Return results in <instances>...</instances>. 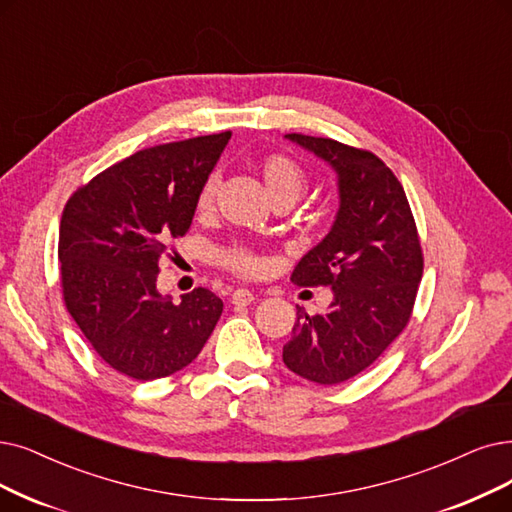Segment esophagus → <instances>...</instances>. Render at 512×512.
Wrapping results in <instances>:
<instances>
[{
  "label": "esophagus",
  "instance_id": "34e87169",
  "mask_svg": "<svg viewBox=\"0 0 512 512\" xmlns=\"http://www.w3.org/2000/svg\"><path fill=\"white\" fill-rule=\"evenodd\" d=\"M231 302H233L235 306H248V304L254 302V294H252L250 290L239 288V290H235V292L231 294Z\"/></svg>",
  "mask_w": 512,
  "mask_h": 512
}]
</instances>
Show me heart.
Listing matches in <instances>:
<instances>
[{
  "label": "heart",
  "mask_w": 512,
  "mask_h": 512,
  "mask_svg": "<svg viewBox=\"0 0 512 512\" xmlns=\"http://www.w3.org/2000/svg\"><path fill=\"white\" fill-rule=\"evenodd\" d=\"M260 178L271 201H296L306 187V174L302 166L285 155H271L264 159L260 163ZM212 197L214 180H208L197 197V210L208 212L212 206ZM218 260L222 267L239 275H256L262 269V260L252 250L241 248V245L220 250Z\"/></svg>",
  "instance_id": "obj_1"
}]
</instances>
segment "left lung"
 I'll use <instances>...</instances> for the list:
<instances>
[{"instance_id":"left-lung-1","label":"left lung","mask_w":512,"mask_h":512,"mask_svg":"<svg viewBox=\"0 0 512 512\" xmlns=\"http://www.w3.org/2000/svg\"><path fill=\"white\" fill-rule=\"evenodd\" d=\"M336 172L338 212L330 233L292 273L304 288L330 285L321 315L296 306L283 363L306 380L340 384L370 367L407 325L422 279L416 222L397 176L370 151L332 138L285 134Z\"/></svg>"}]
</instances>
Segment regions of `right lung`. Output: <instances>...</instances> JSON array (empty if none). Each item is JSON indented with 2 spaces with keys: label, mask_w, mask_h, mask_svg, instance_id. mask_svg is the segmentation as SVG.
I'll return each mask as SVG.
<instances>
[{
  "label": "right lung",
  "mask_w": 512,
  "mask_h": 512,
  "mask_svg": "<svg viewBox=\"0 0 512 512\" xmlns=\"http://www.w3.org/2000/svg\"><path fill=\"white\" fill-rule=\"evenodd\" d=\"M231 132L142 149L67 201L58 235L65 304L94 351L134 380L187 367L208 342L222 300L206 288L157 292L159 260L191 227L197 197Z\"/></svg>",
  "instance_id": "add662e5"
}]
</instances>
